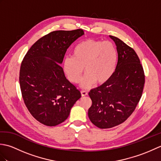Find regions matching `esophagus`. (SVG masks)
<instances>
[{"instance_id":"34e87169","label":"esophagus","mask_w":161,"mask_h":161,"mask_svg":"<svg viewBox=\"0 0 161 161\" xmlns=\"http://www.w3.org/2000/svg\"><path fill=\"white\" fill-rule=\"evenodd\" d=\"M81 96H86L88 95V92L86 91H81Z\"/></svg>"}]
</instances>
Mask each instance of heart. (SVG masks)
Returning a JSON list of instances; mask_svg holds the SVG:
<instances>
[{"label":"heart","mask_w":161,"mask_h":161,"mask_svg":"<svg viewBox=\"0 0 161 161\" xmlns=\"http://www.w3.org/2000/svg\"><path fill=\"white\" fill-rule=\"evenodd\" d=\"M118 50L114 43L108 41L88 39L77 44L73 56L64 58V73L70 82L77 84L83 73L80 85L88 88L95 83L103 84L110 80L118 62Z\"/></svg>","instance_id":"1"}]
</instances>
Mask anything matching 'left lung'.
<instances>
[{
  "instance_id": "obj_1",
  "label": "left lung",
  "mask_w": 161,
  "mask_h": 161,
  "mask_svg": "<svg viewBox=\"0 0 161 161\" xmlns=\"http://www.w3.org/2000/svg\"><path fill=\"white\" fill-rule=\"evenodd\" d=\"M117 46L115 70L107 82L91 90L92 105L88 115L94 125L108 129L122 124L134 111L145 85V73L137 54L118 37L110 35Z\"/></svg>"
}]
</instances>
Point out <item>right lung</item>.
Listing matches in <instances>:
<instances>
[{"label": "right lung", "mask_w": 161, "mask_h": 161, "mask_svg": "<svg viewBox=\"0 0 161 161\" xmlns=\"http://www.w3.org/2000/svg\"><path fill=\"white\" fill-rule=\"evenodd\" d=\"M83 35L82 29L51 32L34 43L22 61L19 83L24 103L44 125L53 126L66 120L81 97L60 64L69 46Z\"/></svg>", "instance_id": "add662e5"}]
</instances>
